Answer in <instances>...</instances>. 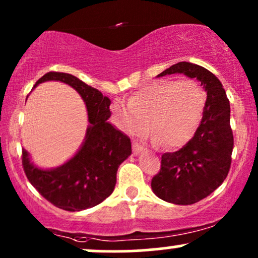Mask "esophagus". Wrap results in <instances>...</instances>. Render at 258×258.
Returning <instances> with one entry per match:
<instances>
[{"label": "esophagus", "instance_id": "34e87169", "mask_svg": "<svg viewBox=\"0 0 258 258\" xmlns=\"http://www.w3.org/2000/svg\"><path fill=\"white\" fill-rule=\"evenodd\" d=\"M132 152H134L135 155H138L141 152H143V147L140 146L137 142L132 143Z\"/></svg>", "mask_w": 258, "mask_h": 258}]
</instances>
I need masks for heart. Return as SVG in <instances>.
I'll list each match as a JSON object with an SVG mask.
<instances>
[{"label":"heart","mask_w":258,"mask_h":258,"mask_svg":"<svg viewBox=\"0 0 258 258\" xmlns=\"http://www.w3.org/2000/svg\"><path fill=\"white\" fill-rule=\"evenodd\" d=\"M206 94L195 81H159L141 88L130 101L115 100L111 112L118 128L131 136L148 130L153 143L166 149L185 144L194 135Z\"/></svg>","instance_id":"b5f03b06"}]
</instances>
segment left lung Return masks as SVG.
I'll use <instances>...</instances> for the list:
<instances>
[{
    "instance_id": "left-lung-1",
    "label": "left lung",
    "mask_w": 258,
    "mask_h": 258,
    "mask_svg": "<svg viewBox=\"0 0 258 258\" xmlns=\"http://www.w3.org/2000/svg\"><path fill=\"white\" fill-rule=\"evenodd\" d=\"M175 73L201 82L207 100L194 137L179 151L161 155V168L152 179V189L163 201L187 206L209 196L228 176L234 137L230 104L219 79L191 62L172 64L158 77Z\"/></svg>"
}]
</instances>
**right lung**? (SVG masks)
<instances>
[{
  "label": "right lung",
  "mask_w": 258,
  "mask_h": 258,
  "mask_svg": "<svg viewBox=\"0 0 258 258\" xmlns=\"http://www.w3.org/2000/svg\"><path fill=\"white\" fill-rule=\"evenodd\" d=\"M47 81L69 84L81 95L87 106L89 124L78 152L57 168H38L30 160L29 153L23 149L24 172L39 194L55 207L70 212L92 208L114 191L118 166L132 153L131 141L107 122L111 116V101L101 92L62 72L46 73L34 88Z\"/></svg>",
  "instance_id": "obj_1"
}]
</instances>
